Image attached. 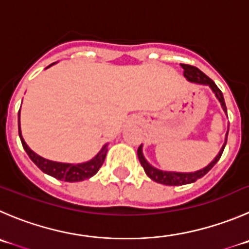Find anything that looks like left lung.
Here are the masks:
<instances>
[{
    "instance_id": "8db88e82",
    "label": "left lung",
    "mask_w": 249,
    "mask_h": 249,
    "mask_svg": "<svg viewBox=\"0 0 249 249\" xmlns=\"http://www.w3.org/2000/svg\"><path fill=\"white\" fill-rule=\"evenodd\" d=\"M180 66L183 67L184 70V77L187 78L189 82L193 83H198V85H205L209 86V87L213 89V92L215 93L216 98L219 99V102L221 103L222 109H224L225 113L227 114V108L226 104H225V99L224 96H222V92L219 89V87L215 85L213 80L210 77L201 72L198 67H194L192 65H185V64H180ZM227 135H229V129H227L226 132V139H225V143L222 145L221 150L220 152L217 153V156L210 162L206 167L204 168L199 169V171L195 172H189V173H180V172H167V171H161V169L155 168L153 166H151L147 161H146L145 156H143L142 153V145H140V147L138 148V156H139V161H140L141 166L143 167V171L145 173L147 174L148 177L151 178L152 180L157 183H161V184L164 185H184V184H189V183H194L195 180L200 179L201 177H204L211 168L216 164V162L219 161L220 157H221L222 152H224V148L226 146V141H227Z\"/></svg>"
}]
</instances>
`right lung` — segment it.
<instances>
[{"mask_svg":"<svg viewBox=\"0 0 249 249\" xmlns=\"http://www.w3.org/2000/svg\"><path fill=\"white\" fill-rule=\"evenodd\" d=\"M54 64H51V65H54ZM51 65H49L48 67H50ZM48 67H46V69H48ZM18 131H19V138H20V141H22L23 148H24L25 152L28 153L29 159L32 160L36 166H38V168L41 169L44 173L51 176V177H54L60 180H64V182H81V180H85V179H88V178L93 177V176L99 171L102 164H103L104 160H106V156H107V151H108V148H107L108 143H106V145L102 147V150L97 153L96 156L93 157L92 160H89V161L83 162V163L72 164V163H62V162L50 161V160H46L44 159V157L36 155L34 151H32L29 147H28V145L25 143L24 139H23L22 136V131H20L19 113H18Z\"/></svg>","mask_w":249,"mask_h":249,"instance_id":"add662e5","label":"right lung"}]
</instances>
